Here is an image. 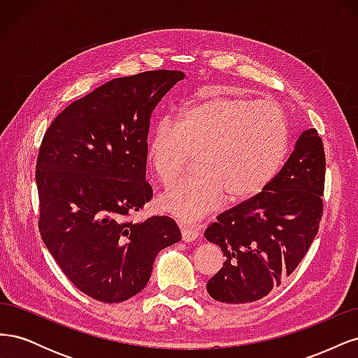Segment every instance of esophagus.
<instances>
[{
  "mask_svg": "<svg viewBox=\"0 0 358 358\" xmlns=\"http://www.w3.org/2000/svg\"><path fill=\"white\" fill-rule=\"evenodd\" d=\"M180 233H182V241L185 242H192L199 237L197 225H192V224H180Z\"/></svg>",
  "mask_w": 358,
  "mask_h": 358,
  "instance_id": "esophagus-1",
  "label": "esophagus"
}]
</instances>
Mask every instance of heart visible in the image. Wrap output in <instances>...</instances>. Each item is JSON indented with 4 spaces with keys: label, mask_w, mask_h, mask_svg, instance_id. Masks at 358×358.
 Here are the masks:
<instances>
[{
    "label": "heart",
    "mask_w": 358,
    "mask_h": 358,
    "mask_svg": "<svg viewBox=\"0 0 358 358\" xmlns=\"http://www.w3.org/2000/svg\"><path fill=\"white\" fill-rule=\"evenodd\" d=\"M288 150L284 110L266 100L208 92L191 101L179 122L164 119L149 140L148 158L164 187L179 180L197 157L199 173L161 197L162 208L183 221L262 192Z\"/></svg>",
    "instance_id": "obj_1"
}]
</instances>
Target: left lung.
I'll list each match as a JSON object with an SVG mask.
<instances>
[{"instance_id":"left-lung-1","label":"left lung","mask_w":358,"mask_h":358,"mask_svg":"<svg viewBox=\"0 0 358 358\" xmlns=\"http://www.w3.org/2000/svg\"><path fill=\"white\" fill-rule=\"evenodd\" d=\"M324 182V145L310 128L262 192L220 213L206 229V239L224 254V266L206 285L212 299L257 301L294 272L320 229Z\"/></svg>"}]
</instances>
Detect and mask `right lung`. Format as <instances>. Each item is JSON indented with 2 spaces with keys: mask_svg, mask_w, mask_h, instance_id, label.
I'll return each mask as SVG.
<instances>
[{
  "mask_svg": "<svg viewBox=\"0 0 358 358\" xmlns=\"http://www.w3.org/2000/svg\"><path fill=\"white\" fill-rule=\"evenodd\" d=\"M182 71L117 78L67 106L38 149V231L71 284L104 303L142 291L161 249L180 241L170 216H131L152 199L146 180L152 112Z\"/></svg>",
  "mask_w": 358,
  "mask_h": 358,
  "instance_id": "1",
  "label": "right lung"
}]
</instances>
